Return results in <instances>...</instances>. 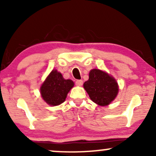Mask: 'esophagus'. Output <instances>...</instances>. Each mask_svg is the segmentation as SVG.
Instances as JSON below:
<instances>
[{
  "label": "esophagus",
  "mask_w": 156,
  "mask_h": 156,
  "mask_svg": "<svg viewBox=\"0 0 156 156\" xmlns=\"http://www.w3.org/2000/svg\"><path fill=\"white\" fill-rule=\"evenodd\" d=\"M76 84L77 86H82V84H83V80H77L76 81Z\"/></svg>",
  "instance_id": "1"
}]
</instances>
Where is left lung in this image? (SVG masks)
<instances>
[{"mask_svg": "<svg viewBox=\"0 0 156 156\" xmlns=\"http://www.w3.org/2000/svg\"><path fill=\"white\" fill-rule=\"evenodd\" d=\"M83 87L91 100L103 106L114 101L119 91L115 79L98 69L89 72V80L83 83Z\"/></svg>", "mask_w": 156, "mask_h": 156, "instance_id": "1", "label": "left lung"}]
</instances>
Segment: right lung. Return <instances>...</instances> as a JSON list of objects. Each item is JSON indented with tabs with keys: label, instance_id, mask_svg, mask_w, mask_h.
Returning <instances> with one entry per match:
<instances>
[{
	"label": "right lung",
	"instance_id": "add662e5",
	"mask_svg": "<svg viewBox=\"0 0 156 156\" xmlns=\"http://www.w3.org/2000/svg\"><path fill=\"white\" fill-rule=\"evenodd\" d=\"M74 86L73 80L64 79L57 70H52L40 88L42 98L51 105H60L65 101L67 93Z\"/></svg>",
	"mask_w": 156,
	"mask_h": 156
}]
</instances>
